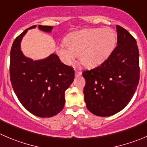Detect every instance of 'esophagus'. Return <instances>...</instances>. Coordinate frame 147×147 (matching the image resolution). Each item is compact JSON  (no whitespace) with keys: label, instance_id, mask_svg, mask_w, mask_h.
Listing matches in <instances>:
<instances>
[{"label":"esophagus","instance_id":"34e87169","mask_svg":"<svg viewBox=\"0 0 147 147\" xmlns=\"http://www.w3.org/2000/svg\"><path fill=\"white\" fill-rule=\"evenodd\" d=\"M81 75H82V72H80V71L75 70V76H76V77H79V76H80Z\"/></svg>","mask_w":147,"mask_h":147}]
</instances>
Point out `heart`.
Returning a JSON list of instances; mask_svg holds the SVG:
<instances>
[{
	"instance_id": "1",
	"label": "heart",
	"mask_w": 147,
	"mask_h": 147,
	"mask_svg": "<svg viewBox=\"0 0 147 147\" xmlns=\"http://www.w3.org/2000/svg\"><path fill=\"white\" fill-rule=\"evenodd\" d=\"M117 36L111 28H86L66 36L65 43L57 47V53L65 64L72 63L78 54L80 62L88 68L101 65L113 52Z\"/></svg>"
}]
</instances>
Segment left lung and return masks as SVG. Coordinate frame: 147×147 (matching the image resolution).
I'll return each instance as SVG.
<instances>
[{"label":"left lung","instance_id":"left-lung-1","mask_svg":"<svg viewBox=\"0 0 147 147\" xmlns=\"http://www.w3.org/2000/svg\"><path fill=\"white\" fill-rule=\"evenodd\" d=\"M117 46L100 66L84 71L83 92L90 111L98 116H110L128 105L139 81V53L131 34L116 25Z\"/></svg>","mask_w":147,"mask_h":147}]
</instances>
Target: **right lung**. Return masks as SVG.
Here are the masks:
<instances>
[{"label":"right lung","mask_w":147,"mask_h":147,"mask_svg":"<svg viewBox=\"0 0 147 147\" xmlns=\"http://www.w3.org/2000/svg\"><path fill=\"white\" fill-rule=\"evenodd\" d=\"M36 26L26 29L14 40L11 50L10 78L14 92L23 106L35 116L49 118L63 109L65 92L73 82L75 71L62 63L55 54L35 61L23 55V36L28 29ZM39 28L49 33L53 27L39 25Z\"/></svg>","instance_id":"1"}]
</instances>
